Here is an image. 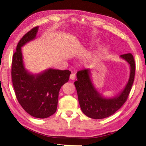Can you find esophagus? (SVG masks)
<instances>
[{
  "mask_svg": "<svg viewBox=\"0 0 146 146\" xmlns=\"http://www.w3.org/2000/svg\"><path fill=\"white\" fill-rule=\"evenodd\" d=\"M70 78L71 80H75L76 78V75L75 73H71L70 76Z\"/></svg>",
  "mask_w": 146,
  "mask_h": 146,
  "instance_id": "1",
  "label": "esophagus"
}]
</instances>
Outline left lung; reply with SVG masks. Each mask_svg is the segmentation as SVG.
<instances>
[{
  "label": "left lung",
  "instance_id": "1",
  "mask_svg": "<svg viewBox=\"0 0 146 146\" xmlns=\"http://www.w3.org/2000/svg\"><path fill=\"white\" fill-rule=\"evenodd\" d=\"M120 57L130 65V76L125 88L113 98H105L97 90L92 82L90 70L85 69L77 72L75 86L80 107L87 117L94 119L109 117L119 110L127 99L134 80L135 61L131 53L122 54Z\"/></svg>",
  "mask_w": 146,
  "mask_h": 146
}]
</instances>
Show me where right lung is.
Masks as SVG:
<instances>
[{
    "mask_svg": "<svg viewBox=\"0 0 146 146\" xmlns=\"http://www.w3.org/2000/svg\"><path fill=\"white\" fill-rule=\"evenodd\" d=\"M39 27H35L18 42L12 57V80L19 103L31 115L45 119L57 109L61 87L70 78L71 71L49 68L42 72L30 73L24 65L21 48L36 37Z\"/></svg>",
    "mask_w": 146,
    "mask_h": 146,
    "instance_id": "add662e5",
    "label": "right lung"
}]
</instances>
